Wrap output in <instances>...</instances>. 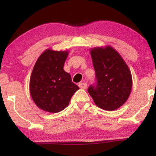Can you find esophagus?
I'll return each instance as SVG.
<instances>
[{"instance_id":"esophagus-1","label":"esophagus","mask_w":156,"mask_h":156,"mask_svg":"<svg viewBox=\"0 0 156 156\" xmlns=\"http://www.w3.org/2000/svg\"><path fill=\"white\" fill-rule=\"evenodd\" d=\"M78 86H79V87L82 89H86L87 86V85L86 83H83V82H82V83H80L78 84Z\"/></svg>"}]
</instances>
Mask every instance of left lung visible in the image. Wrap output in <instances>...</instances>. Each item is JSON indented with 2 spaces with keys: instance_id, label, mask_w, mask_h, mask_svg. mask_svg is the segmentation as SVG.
<instances>
[{
  "instance_id": "1",
  "label": "left lung",
  "mask_w": 156,
  "mask_h": 156,
  "mask_svg": "<svg viewBox=\"0 0 156 156\" xmlns=\"http://www.w3.org/2000/svg\"><path fill=\"white\" fill-rule=\"evenodd\" d=\"M90 54L97 84L89 87V94L102 109L116 110L130 96L132 76L129 68L119 53L111 46L94 47Z\"/></svg>"
}]
</instances>
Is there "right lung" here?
<instances>
[{"mask_svg":"<svg viewBox=\"0 0 156 156\" xmlns=\"http://www.w3.org/2000/svg\"><path fill=\"white\" fill-rule=\"evenodd\" d=\"M68 51L47 49L34 65L30 80L31 98L39 109L58 113L67 107L79 87L63 69Z\"/></svg>","mask_w":156,"mask_h":156,"instance_id":"add662e5","label":"right lung"}]
</instances>
